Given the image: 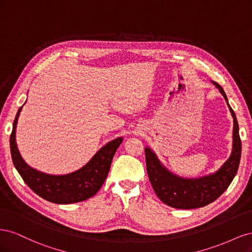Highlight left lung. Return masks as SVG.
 Wrapping results in <instances>:
<instances>
[{"label": "left lung", "mask_w": 252, "mask_h": 252, "mask_svg": "<svg viewBox=\"0 0 252 252\" xmlns=\"http://www.w3.org/2000/svg\"><path fill=\"white\" fill-rule=\"evenodd\" d=\"M212 84L223 94L233 118L231 155L218 171L196 179L181 178L164 167L157 155L149 147L145 148L146 168L152 188L159 200L173 208L194 209L204 207L216 201L230 185L239 169L242 143L239 134L238 121L234 111L228 104L223 88L216 82H212Z\"/></svg>", "instance_id": "obj_1"}]
</instances>
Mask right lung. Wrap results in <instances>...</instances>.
Masks as SVG:
<instances>
[{"label":"right lung","instance_id":"add662e5","mask_svg":"<svg viewBox=\"0 0 252 252\" xmlns=\"http://www.w3.org/2000/svg\"><path fill=\"white\" fill-rule=\"evenodd\" d=\"M23 107V106H22ZM22 107L18 110L10 134V152L16 169L28 187L51 203L71 204L94 196L107 178L111 162L123 138H117L103 146L81 169L63 175L44 173L30 167L22 156L16 142V129Z\"/></svg>","mask_w":252,"mask_h":252}]
</instances>
